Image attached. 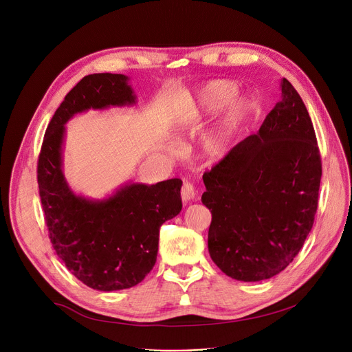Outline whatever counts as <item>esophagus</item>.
Masks as SVG:
<instances>
[{
    "instance_id": "1",
    "label": "esophagus",
    "mask_w": 352,
    "mask_h": 352,
    "mask_svg": "<svg viewBox=\"0 0 352 352\" xmlns=\"http://www.w3.org/2000/svg\"><path fill=\"white\" fill-rule=\"evenodd\" d=\"M181 197L184 202H190L197 197V190L194 187V184L191 182H184V186L181 188Z\"/></svg>"
}]
</instances>
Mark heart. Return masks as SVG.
Instances as JSON below:
<instances>
[{
	"instance_id": "1",
	"label": "heart",
	"mask_w": 352,
	"mask_h": 352,
	"mask_svg": "<svg viewBox=\"0 0 352 352\" xmlns=\"http://www.w3.org/2000/svg\"><path fill=\"white\" fill-rule=\"evenodd\" d=\"M238 89L239 87L235 81H210L201 89L188 109L187 121L191 125H199L206 118L224 109L223 116L204 140V154L210 160H218L230 150L239 126L244 122L248 101L245 98H235Z\"/></svg>"
}]
</instances>
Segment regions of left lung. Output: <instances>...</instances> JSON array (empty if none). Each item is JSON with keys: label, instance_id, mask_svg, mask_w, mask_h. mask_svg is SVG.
<instances>
[{"label": "left lung", "instance_id": "8db88e82", "mask_svg": "<svg viewBox=\"0 0 352 352\" xmlns=\"http://www.w3.org/2000/svg\"><path fill=\"white\" fill-rule=\"evenodd\" d=\"M322 174L316 131L287 78L281 100L260 131L204 173L212 215L208 251L238 281H261L285 270L302 248L318 207Z\"/></svg>", "mask_w": 352, "mask_h": 352}]
</instances>
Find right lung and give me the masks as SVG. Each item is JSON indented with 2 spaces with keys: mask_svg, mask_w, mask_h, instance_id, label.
<instances>
[{
  "mask_svg": "<svg viewBox=\"0 0 352 352\" xmlns=\"http://www.w3.org/2000/svg\"><path fill=\"white\" fill-rule=\"evenodd\" d=\"M135 104L122 74H91L65 96L51 118L36 178L51 244L68 271L98 291L131 288L157 261L160 227L182 208L179 178L128 184L102 201L74 194L63 174L65 122L78 113Z\"/></svg>",
  "mask_w": 352,
  "mask_h": 352,
  "instance_id": "add662e5",
  "label": "right lung"
}]
</instances>
